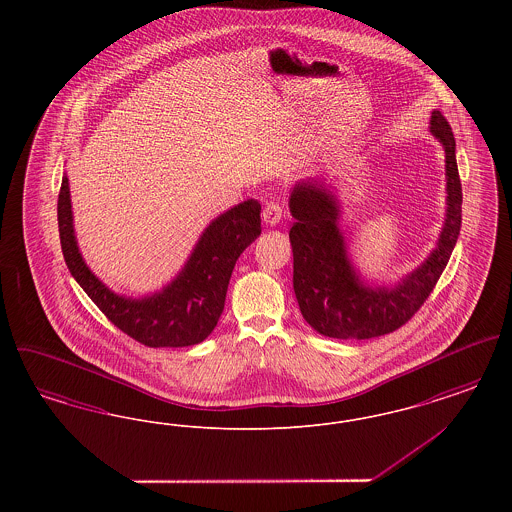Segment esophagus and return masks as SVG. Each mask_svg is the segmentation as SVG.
I'll use <instances>...</instances> for the list:
<instances>
[{"instance_id":"obj_1","label":"esophagus","mask_w":512,"mask_h":512,"mask_svg":"<svg viewBox=\"0 0 512 512\" xmlns=\"http://www.w3.org/2000/svg\"><path fill=\"white\" fill-rule=\"evenodd\" d=\"M282 219H284L282 203L278 199H270L267 205H265V209H263V220L270 224V226H274V224H278Z\"/></svg>"}]
</instances>
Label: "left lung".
I'll use <instances>...</instances> for the list:
<instances>
[{
    "instance_id": "obj_1",
    "label": "left lung",
    "mask_w": 512,
    "mask_h": 512,
    "mask_svg": "<svg viewBox=\"0 0 512 512\" xmlns=\"http://www.w3.org/2000/svg\"><path fill=\"white\" fill-rule=\"evenodd\" d=\"M430 124L432 134L445 149L447 219L436 251L393 290L366 288L355 276L345 255L334 195L313 182L293 190V290L301 315L318 334L336 340L386 336L407 324L434 292L461 232L463 188L449 122L434 111Z\"/></svg>"
}]
</instances>
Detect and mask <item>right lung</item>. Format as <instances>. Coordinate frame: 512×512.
Segmentation results:
<instances>
[{"label": "right lung", "instance_id": "add662e5", "mask_svg": "<svg viewBox=\"0 0 512 512\" xmlns=\"http://www.w3.org/2000/svg\"><path fill=\"white\" fill-rule=\"evenodd\" d=\"M57 222L67 267L105 317L147 347H186L201 343L215 330L234 265L261 234V203L247 199L213 220L178 278L146 299H126L109 292L82 261L74 240L67 176L61 180Z\"/></svg>", "mask_w": 512, "mask_h": 512}]
</instances>
